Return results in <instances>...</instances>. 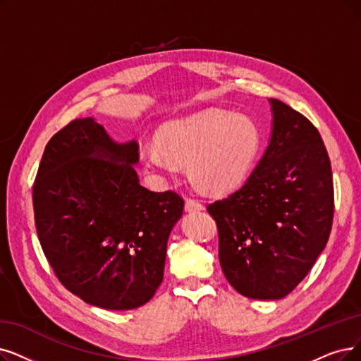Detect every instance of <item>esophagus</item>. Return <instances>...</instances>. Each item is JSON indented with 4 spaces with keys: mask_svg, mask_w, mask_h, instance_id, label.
Wrapping results in <instances>:
<instances>
[{
    "mask_svg": "<svg viewBox=\"0 0 361 361\" xmlns=\"http://www.w3.org/2000/svg\"><path fill=\"white\" fill-rule=\"evenodd\" d=\"M204 209V206L200 203L198 200H192V198H188L185 201V212H188V213H191V212H198V210H203Z\"/></svg>",
    "mask_w": 361,
    "mask_h": 361,
    "instance_id": "34e87169",
    "label": "esophagus"
}]
</instances>
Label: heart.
I'll list each match as a JSON object with an SVG mask.
<instances>
[{"mask_svg": "<svg viewBox=\"0 0 361 361\" xmlns=\"http://www.w3.org/2000/svg\"><path fill=\"white\" fill-rule=\"evenodd\" d=\"M261 147L262 135L253 120L214 108L163 124L157 143L140 149V161L154 173L188 166L197 190L225 195L247 180Z\"/></svg>", "mask_w": 361, "mask_h": 361, "instance_id": "heart-1", "label": "heart"}]
</instances>
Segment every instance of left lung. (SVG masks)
<instances>
[{
    "mask_svg": "<svg viewBox=\"0 0 361 361\" xmlns=\"http://www.w3.org/2000/svg\"><path fill=\"white\" fill-rule=\"evenodd\" d=\"M272 132L252 175L207 212L219 231V261L234 289L281 299L324 250L334 221V179L319 130L304 115L269 99Z\"/></svg>",
    "mask_w": 361,
    "mask_h": 361,
    "instance_id": "obj_1",
    "label": "left lung"
}]
</instances>
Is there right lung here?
Listing matches in <instances>:
<instances>
[{"label":"right lung","mask_w":361,"mask_h":361,"mask_svg":"<svg viewBox=\"0 0 361 361\" xmlns=\"http://www.w3.org/2000/svg\"><path fill=\"white\" fill-rule=\"evenodd\" d=\"M136 140L115 142L94 118L47 143L34 186L37 233L66 289L104 310H133L163 281L167 240L183 200L139 183Z\"/></svg>","instance_id":"obj_1"}]
</instances>
